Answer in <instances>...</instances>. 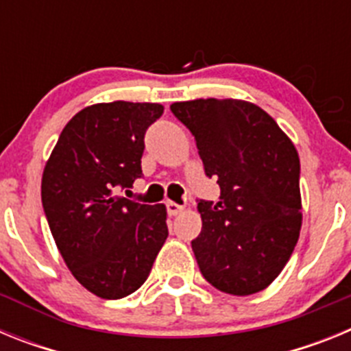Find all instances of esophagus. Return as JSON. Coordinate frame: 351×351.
<instances>
[{
    "label": "esophagus",
    "mask_w": 351,
    "mask_h": 351,
    "mask_svg": "<svg viewBox=\"0 0 351 351\" xmlns=\"http://www.w3.org/2000/svg\"><path fill=\"white\" fill-rule=\"evenodd\" d=\"M181 210H182V206H179V204L167 202V213H169V216H178Z\"/></svg>",
    "instance_id": "34e87169"
}]
</instances>
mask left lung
<instances>
[{
	"label": "left lung",
	"mask_w": 351,
	"mask_h": 351,
	"mask_svg": "<svg viewBox=\"0 0 351 351\" xmlns=\"http://www.w3.org/2000/svg\"><path fill=\"white\" fill-rule=\"evenodd\" d=\"M170 110L197 142L218 204L198 200L202 232L191 241L202 276L232 295H251L280 276L299 241L300 161L274 119L243 100H190Z\"/></svg>",
	"instance_id": "left-lung-1"
}]
</instances>
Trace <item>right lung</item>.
<instances>
[{
    "label": "right lung",
    "mask_w": 351,
    "mask_h": 351,
    "mask_svg": "<svg viewBox=\"0 0 351 351\" xmlns=\"http://www.w3.org/2000/svg\"><path fill=\"white\" fill-rule=\"evenodd\" d=\"M160 104L112 101L68 121L42 178L43 213L75 280L101 299L144 285L165 243L167 209L121 197L142 178L144 135Z\"/></svg>",
    "instance_id": "1"
}]
</instances>
